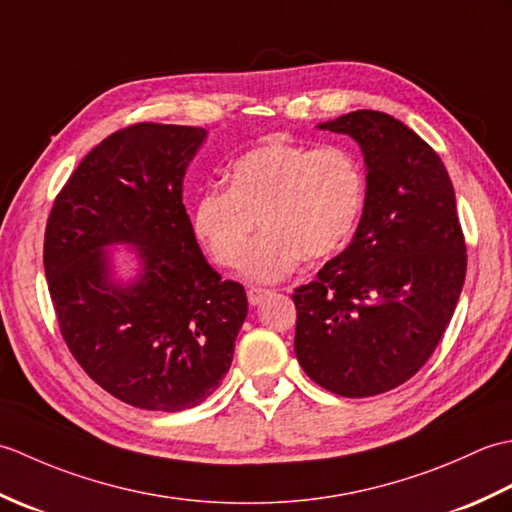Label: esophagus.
<instances>
[{
    "mask_svg": "<svg viewBox=\"0 0 512 512\" xmlns=\"http://www.w3.org/2000/svg\"><path fill=\"white\" fill-rule=\"evenodd\" d=\"M268 295H270V290H266V288H248L250 306H257V303H262Z\"/></svg>",
    "mask_w": 512,
    "mask_h": 512,
    "instance_id": "obj_1",
    "label": "esophagus"
}]
</instances>
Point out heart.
<instances>
[{"label":"heart","instance_id":"heart-1","mask_svg":"<svg viewBox=\"0 0 512 512\" xmlns=\"http://www.w3.org/2000/svg\"><path fill=\"white\" fill-rule=\"evenodd\" d=\"M363 202L365 176L352 151L268 138L228 167V189L200 193L193 231L217 264L233 268L259 219L265 233L245 249L242 273L275 284L295 273L303 257L336 253L350 239Z\"/></svg>","mask_w":512,"mask_h":512}]
</instances>
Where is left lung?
<instances>
[{"label": "left lung", "mask_w": 512, "mask_h": 512, "mask_svg": "<svg viewBox=\"0 0 512 512\" xmlns=\"http://www.w3.org/2000/svg\"><path fill=\"white\" fill-rule=\"evenodd\" d=\"M354 138L365 206L350 246L295 290V354L314 383L376 396L429 361L458 306L466 246L447 167L394 116L356 110L317 125Z\"/></svg>", "instance_id": "8db88e82"}]
</instances>
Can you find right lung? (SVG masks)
<instances>
[{
    "instance_id": "obj_1",
    "label": "right lung",
    "mask_w": 512,
    "mask_h": 512,
    "mask_svg": "<svg viewBox=\"0 0 512 512\" xmlns=\"http://www.w3.org/2000/svg\"><path fill=\"white\" fill-rule=\"evenodd\" d=\"M206 129L140 123L96 145L54 200L43 268L59 328L88 376L147 411L198 407L220 385L248 312L206 262L182 180ZM135 275L118 278L110 247Z\"/></svg>"
}]
</instances>
